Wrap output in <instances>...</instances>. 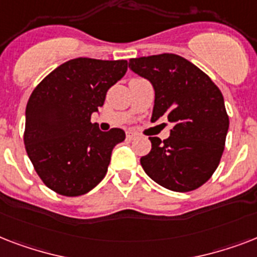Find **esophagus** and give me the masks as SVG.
Returning a JSON list of instances; mask_svg holds the SVG:
<instances>
[{
	"mask_svg": "<svg viewBox=\"0 0 257 257\" xmlns=\"http://www.w3.org/2000/svg\"><path fill=\"white\" fill-rule=\"evenodd\" d=\"M126 139L128 140H133V139H136V135L132 132H126Z\"/></svg>",
	"mask_w": 257,
	"mask_h": 257,
	"instance_id": "esophagus-1",
	"label": "esophagus"
}]
</instances>
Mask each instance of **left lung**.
Here are the masks:
<instances>
[{
  "instance_id": "8db88e82",
  "label": "left lung",
  "mask_w": 257,
  "mask_h": 257,
  "mask_svg": "<svg viewBox=\"0 0 257 257\" xmlns=\"http://www.w3.org/2000/svg\"><path fill=\"white\" fill-rule=\"evenodd\" d=\"M129 68L151 81L155 106L151 121L168 118L171 136L149 137L152 149L140 159L145 173L175 192L195 191L211 179L223 156L229 117L215 82L181 56L131 58Z\"/></svg>"
}]
</instances>
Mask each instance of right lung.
Here are the masks:
<instances>
[{"label": "right lung", "mask_w": 257, "mask_h": 257, "mask_svg": "<svg viewBox=\"0 0 257 257\" xmlns=\"http://www.w3.org/2000/svg\"><path fill=\"white\" fill-rule=\"evenodd\" d=\"M126 70V60L74 58L48 74L30 94L26 153L42 183L58 195H85L106 175L113 148L125 140V132H101L90 116Z\"/></svg>", "instance_id": "right-lung-1"}]
</instances>
